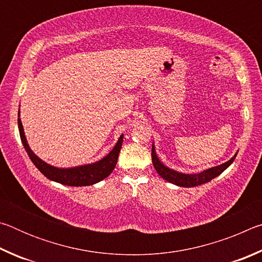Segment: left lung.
I'll use <instances>...</instances> for the list:
<instances>
[{
  "instance_id": "8db88e82",
  "label": "left lung",
  "mask_w": 262,
  "mask_h": 262,
  "mask_svg": "<svg viewBox=\"0 0 262 262\" xmlns=\"http://www.w3.org/2000/svg\"><path fill=\"white\" fill-rule=\"evenodd\" d=\"M237 154L230 159V161L225 162L223 164H221L219 166H214L208 168V170H205L200 172V173H193V174H186V173H181V172L174 171L172 168L167 167L164 165V164L159 161L157 155H156V150H155V145L152 144V150H151V158H152V164L155 168H156L157 173L162 177L163 179H165L168 183H172L177 186H180V187H194V186H199L206 183H209L211 179H214L215 177L220 176L222 172L231 165L232 162L236 158Z\"/></svg>"
}]
</instances>
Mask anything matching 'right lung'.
<instances>
[{
  "mask_svg": "<svg viewBox=\"0 0 262 262\" xmlns=\"http://www.w3.org/2000/svg\"><path fill=\"white\" fill-rule=\"evenodd\" d=\"M18 117H19V113H18ZM18 129H19L21 143H23L26 152H28L30 159L32 161L35 167H37L38 170L46 177V178L51 179L53 181H56V183H60L62 185L75 186V187L97 184L112 173L115 165H117L119 152H120V149L122 147V141H123V134H122L120 137H119L117 144L114 145V148L111 150L108 155H106L104 158H101L98 162L92 163V164H85V165H81V166L61 168V167H55L45 163L42 159L39 158L37 155L32 151V150H31V148L28 144V141H26L23 125H21V121L19 118H18Z\"/></svg>",
  "mask_w": 262,
  "mask_h": 262,
  "instance_id": "1",
  "label": "right lung"
}]
</instances>
